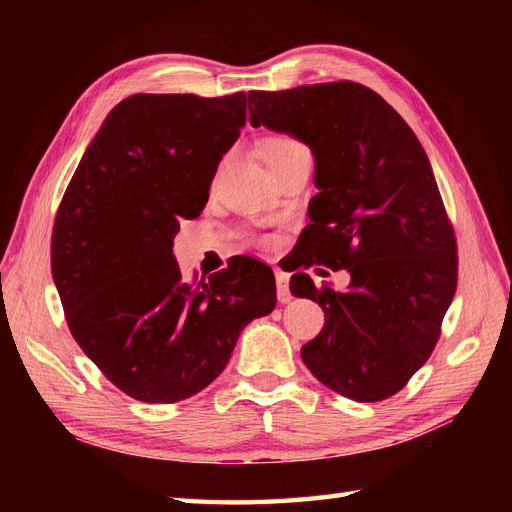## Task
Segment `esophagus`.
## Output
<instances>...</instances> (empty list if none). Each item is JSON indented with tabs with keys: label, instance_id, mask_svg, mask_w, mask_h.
I'll list each match as a JSON object with an SVG mask.
<instances>
[{
	"label": "esophagus",
	"instance_id": "obj_1",
	"mask_svg": "<svg viewBox=\"0 0 512 512\" xmlns=\"http://www.w3.org/2000/svg\"><path fill=\"white\" fill-rule=\"evenodd\" d=\"M275 284H277V301L288 303L292 299L288 288V275L284 271H275Z\"/></svg>",
	"mask_w": 512,
	"mask_h": 512
}]
</instances>
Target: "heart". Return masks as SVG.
<instances>
[{
  "label": "heart",
  "instance_id": "b5f03b06",
  "mask_svg": "<svg viewBox=\"0 0 512 512\" xmlns=\"http://www.w3.org/2000/svg\"><path fill=\"white\" fill-rule=\"evenodd\" d=\"M299 145L301 143L294 141V138H290V136H271L269 141L265 143V149H262V153H265V160L271 166V164H275L277 160H280L284 153H288L290 149L299 147Z\"/></svg>",
  "mask_w": 512,
  "mask_h": 512
}]
</instances>
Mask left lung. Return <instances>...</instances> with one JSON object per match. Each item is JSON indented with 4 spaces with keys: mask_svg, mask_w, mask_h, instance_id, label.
<instances>
[{
    "mask_svg": "<svg viewBox=\"0 0 512 512\" xmlns=\"http://www.w3.org/2000/svg\"><path fill=\"white\" fill-rule=\"evenodd\" d=\"M250 123L314 153L318 194L299 267L348 269V292L290 277L316 301L322 331L301 348L307 369L354 401L404 389L438 344L457 290V241L427 153L391 104L361 83L250 91Z\"/></svg>",
    "mask_w": 512,
    "mask_h": 512,
    "instance_id": "1",
    "label": "left lung"
}]
</instances>
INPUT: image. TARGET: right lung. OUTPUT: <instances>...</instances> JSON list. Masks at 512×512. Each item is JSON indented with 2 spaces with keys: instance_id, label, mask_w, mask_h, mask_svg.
<instances>
[{
  "instance_id": "add662e5",
  "label": "right lung",
  "mask_w": 512,
  "mask_h": 512,
  "mask_svg": "<svg viewBox=\"0 0 512 512\" xmlns=\"http://www.w3.org/2000/svg\"><path fill=\"white\" fill-rule=\"evenodd\" d=\"M245 94L121 100L76 166L55 215L53 280L72 337L119 391L175 404L218 378L247 322L275 307V277L237 258L183 282L179 220L205 209L245 123Z\"/></svg>"
}]
</instances>
